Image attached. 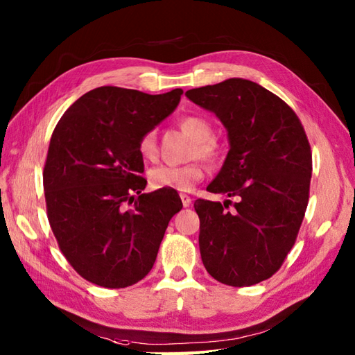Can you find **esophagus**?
<instances>
[{
    "mask_svg": "<svg viewBox=\"0 0 355 355\" xmlns=\"http://www.w3.org/2000/svg\"><path fill=\"white\" fill-rule=\"evenodd\" d=\"M180 198H182V201H183V206H184V207H189V206H191L192 198L189 197V195H186V193H180Z\"/></svg>",
    "mask_w": 355,
    "mask_h": 355,
    "instance_id": "1",
    "label": "esophagus"
}]
</instances>
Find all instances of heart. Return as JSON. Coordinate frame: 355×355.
<instances>
[{"label":"heart","instance_id":"obj_1","mask_svg":"<svg viewBox=\"0 0 355 355\" xmlns=\"http://www.w3.org/2000/svg\"><path fill=\"white\" fill-rule=\"evenodd\" d=\"M180 128L192 140H195L192 155H198L209 162H215L220 157V145L212 139L214 128L206 117L187 116L182 119ZM139 150L143 158L154 160L158 153L155 131H148L141 135L139 141ZM202 177H205V168H202L200 162H191L180 166L160 164L149 171V182L157 189H173L180 192L193 189V186L201 182Z\"/></svg>","mask_w":355,"mask_h":355}]
</instances>
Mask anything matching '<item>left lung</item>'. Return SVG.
Masks as SVG:
<instances>
[{"label": "left lung", "instance_id": "1", "mask_svg": "<svg viewBox=\"0 0 355 355\" xmlns=\"http://www.w3.org/2000/svg\"><path fill=\"white\" fill-rule=\"evenodd\" d=\"M186 96L227 131V157L207 191L238 198L233 212L225 202L195 201L202 263L221 284H259L281 268L306 210L313 158L304 126L282 99L247 79Z\"/></svg>", "mask_w": 355, "mask_h": 355}]
</instances>
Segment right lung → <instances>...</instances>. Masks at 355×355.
<instances>
[{"mask_svg":"<svg viewBox=\"0 0 355 355\" xmlns=\"http://www.w3.org/2000/svg\"><path fill=\"white\" fill-rule=\"evenodd\" d=\"M182 94V88L146 94L99 87L79 97L53 131L44 166L49 221L67 261L87 281L125 288L153 268L183 205L169 189L141 193L139 141L172 114Z\"/></svg>","mask_w":355,"mask_h":355,"instance_id":"add662e5","label":"right lung"}]
</instances>
